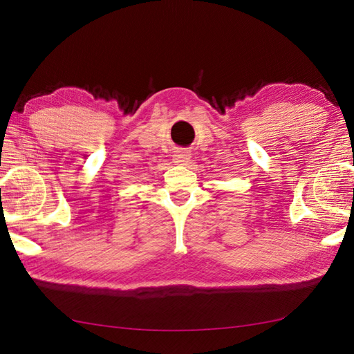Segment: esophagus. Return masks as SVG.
Masks as SVG:
<instances>
[{"label": "esophagus", "mask_w": 354, "mask_h": 354, "mask_svg": "<svg viewBox=\"0 0 354 354\" xmlns=\"http://www.w3.org/2000/svg\"><path fill=\"white\" fill-rule=\"evenodd\" d=\"M190 158H192L190 152H187L185 149H179V150H176V153L173 155V162L187 165L190 162Z\"/></svg>", "instance_id": "34e87169"}]
</instances>
